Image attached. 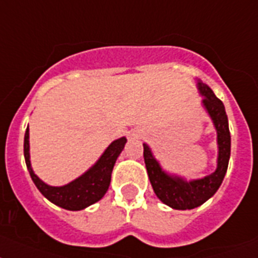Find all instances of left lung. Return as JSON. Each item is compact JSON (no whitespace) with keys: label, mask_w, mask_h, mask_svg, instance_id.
Here are the masks:
<instances>
[{"label":"left lung","mask_w":258,"mask_h":258,"mask_svg":"<svg viewBox=\"0 0 258 258\" xmlns=\"http://www.w3.org/2000/svg\"><path fill=\"white\" fill-rule=\"evenodd\" d=\"M198 89L204 97L202 101L204 109L207 110V113L212 118L215 129L218 132L219 155L216 170L202 179L187 182L180 176L170 175L163 171L158 161L154 158L150 148L144 144L145 165L153 190L159 201L174 210H192L207 202L219 190L228 169L231 155V134L224 104L215 96L212 89L201 80L198 82Z\"/></svg>","instance_id":"1"}]
</instances>
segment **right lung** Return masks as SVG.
<instances>
[{
  "label": "right lung",
  "mask_w": 258,
  "mask_h": 258,
  "mask_svg": "<svg viewBox=\"0 0 258 258\" xmlns=\"http://www.w3.org/2000/svg\"><path fill=\"white\" fill-rule=\"evenodd\" d=\"M126 138L121 137L106 148L103 155L100 157L99 161L95 165L83 174L82 176L76 178L71 183L66 186L52 187L46 184L44 182L34 174L30 163V145H29V126L25 133V141H23V154L26 161L27 170L30 176L33 179L34 184L37 186L38 190L44 198H47L51 203L56 204L59 207L70 211H80L87 208L91 204L99 202L108 191L110 184V176L112 170L118 158L120 153L122 152Z\"/></svg>",
  "instance_id": "obj_1"
}]
</instances>
